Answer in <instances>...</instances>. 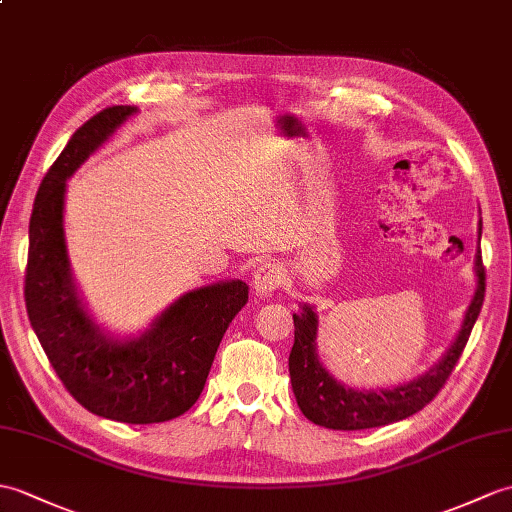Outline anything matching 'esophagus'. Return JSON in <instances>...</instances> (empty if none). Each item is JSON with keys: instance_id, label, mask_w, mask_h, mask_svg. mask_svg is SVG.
Masks as SVG:
<instances>
[{"instance_id": "obj_1", "label": "esophagus", "mask_w": 512, "mask_h": 512, "mask_svg": "<svg viewBox=\"0 0 512 512\" xmlns=\"http://www.w3.org/2000/svg\"><path fill=\"white\" fill-rule=\"evenodd\" d=\"M283 283V270L279 264H261L255 270V277H253V285H255V292L261 296H268L275 290H279V285Z\"/></svg>"}]
</instances>
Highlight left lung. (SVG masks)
<instances>
[{"instance_id": "obj_1", "label": "left lung", "mask_w": 512, "mask_h": 512, "mask_svg": "<svg viewBox=\"0 0 512 512\" xmlns=\"http://www.w3.org/2000/svg\"><path fill=\"white\" fill-rule=\"evenodd\" d=\"M475 272H478V292L469 305L458 340L451 344L443 362L432 368L430 373L397 388L353 390L338 384L316 358V314L312 307H305L303 314H294L290 379L296 403H299L305 417L316 425L329 427V430H368V427H382L408 419L414 412L423 410L447 384L449 375L454 373L460 355L467 347L475 320L480 316L486 290L482 255L475 259Z\"/></svg>"}]
</instances>
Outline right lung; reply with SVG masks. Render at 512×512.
Returning a JSON list of instances; mask_svg holds the SVG:
<instances>
[{"label": "right lung", "instance_id": "right-lung-1", "mask_svg": "<svg viewBox=\"0 0 512 512\" xmlns=\"http://www.w3.org/2000/svg\"><path fill=\"white\" fill-rule=\"evenodd\" d=\"M133 113L130 106L95 113L43 176L30 216L23 296L69 395L98 417L146 425L181 417L198 401L224 331L248 301V285L227 281L189 292L133 342L106 338L82 310L63 237L65 181Z\"/></svg>", "mask_w": 512, "mask_h": 512}]
</instances>
